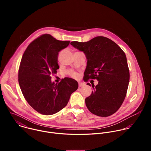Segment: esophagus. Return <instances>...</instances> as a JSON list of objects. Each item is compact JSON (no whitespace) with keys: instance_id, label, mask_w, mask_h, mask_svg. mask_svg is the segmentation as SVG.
<instances>
[{"instance_id":"1","label":"esophagus","mask_w":151,"mask_h":151,"mask_svg":"<svg viewBox=\"0 0 151 151\" xmlns=\"http://www.w3.org/2000/svg\"><path fill=\"white\" fill-rule=\"evenodd\" d=\"M85 85H84V83H82V82H78V87H79V88H81V87H83Z\"/></svg>"}]
</instances>
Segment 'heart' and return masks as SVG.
Here are the masks:
<instances>
[{"instance_id": "b5f03b06", "label": "heart", "mask_w": 151, "mask_h": 151, "mask_svg": "<svg viewBox=\"0 0 151 151\" xmlns=\"http://www.w3.org/2000/svg\"><path fill=\"white\" fill-rule=\"evenodd\" d=\"M68 73L69 75L72 76V78H77L78 77V73L72 70H70L68 71Z\"/></svg>"}]
</instances>
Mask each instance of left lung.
Returning a JSON list of instances; mask_svg holds the SVG:
<instances>
[{"label": "left lung", "mask_w": 151, "mask_h": 151, "mask_svg": "<svg viewBox=\"0 0 151 151\" xmlns=\"http://www.w3.org/2000/svg\"><path fill=\"white\" fill-rule=\"evenodd\" d=\"M87 58L83 81L97 79L93 91L85 99L88 109L93 114L107 117L115 113L122 105L130 80V72L124 52L110 39L97 36L90 41L71 42ZM87 85L91 86L90 83Z\"/></svg>", "instance_id": "1"}]
</instances>
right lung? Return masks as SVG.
<instances>
[{
  "instance_id": "obj_1",
  "label": "right lung",
  "mask_w": 151,
  "mask_h": 151,
  "mask_svg": "<svg viewBox=\"0 0 151 151\" xmlns=\"http://www.w3.org/2000/svg\"><path fill=\"white\" fill-rule=\"evenodd\" d=\"M69 43L44 34L30 43L21 58L18 75L19 87L26 100L39 114L50 115L59 112L78 88L77 81L70 78L56 84L51 80L59 69L58 52Z\"/></svg>"
}]
</instances>
